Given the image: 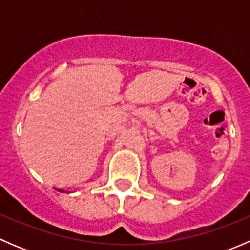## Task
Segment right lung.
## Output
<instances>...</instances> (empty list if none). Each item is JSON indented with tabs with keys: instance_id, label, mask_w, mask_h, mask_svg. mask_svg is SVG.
Returning a JSON list of instances; mask_svg holds the SVG:
<instances>
[{
	"instance_id": "add662e5",
	"label": "right lung",
	"mask_w": 250,
	"mask_h": 250,
	"mask_svg": "<svg viewBox=\"0 0 250 250\" xmlns=\"http://www.w3.org/2000/svg\"><path fill=\"white\" fill-rule=\"evenodd\" d=\"M58 191H60V192H64V190H58Z\"/></svg>"
}]
</instances>
